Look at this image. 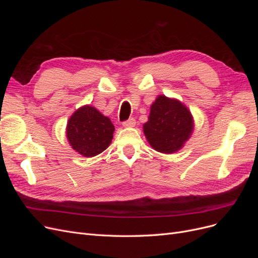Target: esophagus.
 <instances>
[{
  "mask_svg": "<svg viewBox=\"0 0 258 258\" xmlns=\"http://www.w3.org/2000/svg\"><path fill=\"white\" fill-rule=\"evenodd\" d=\"M136 124V119L135 118H129L127 120L122 121V126L123 127H134Z\"/></svg>",
  "mask_w": 258,
  "mask_h": 258,
  "instance_id": "esophagus-1",
  "label": "esophagus"
}]
</instances>
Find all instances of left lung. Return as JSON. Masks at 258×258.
Wrapping results in <instances>:
<instances>
[{
  "label": "left lung",
  "mask_w": 258,
  "mask_h": 258,
  "mask_svg": "<svg viewBox=\"0 0 258 258\" xmlns=\"http://www.w3.org/2000/svg\"><path fill=\"white\" fill-rule=\"evenodd\" d=\"M192 117L177 100L159 96L151 106L144 135L154 150L171 154L178 151L192 131Z\"/></svg>",
  "instance_id": "8db88e82"
}]
</instances>
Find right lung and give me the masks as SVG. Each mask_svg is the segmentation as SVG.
I'll use <instances>...</instances> for the list:
<instances>
[{
	"instance_id": "obj_1",
	"label": "right lung",
	"mask_w": 258,
	"mask_h": 258,
	"mask_svg": "<svg viewBox=\"0 0 258 258\" xmlns=\"http://www.w3.org/2000/svg\"><path fill=\"white\" fill-rule=\"evenodd\" d=\"M114 124L95 107L79 108L69 119L67 137L76 152L93 157L108 147L113 139Z\"/></svg>"
}]
</instances>
